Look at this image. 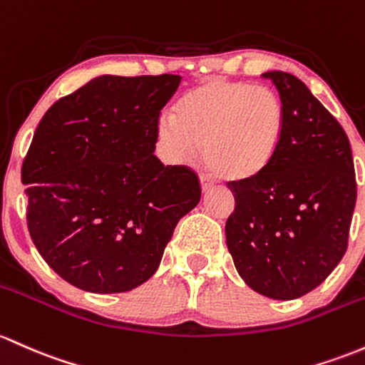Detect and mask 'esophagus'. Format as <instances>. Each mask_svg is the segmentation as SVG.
<instances>
[{
	"label": "esophagus",
	"mask_w": 365,
	"mask_h": 365,
	"mask_svg": "<svg viewBox=\"0 0 365 365\" xmlns=\"http://www.w3.org/2000/svg\"><path fill=\"white\" fill-rule=\"evenodd\" d=\"M201 189H202V192H207V190H211L215 187V180L211 178L210 175H201Z\"/></svg>",
	"instance_id": "obj_1"
}]
</instances>
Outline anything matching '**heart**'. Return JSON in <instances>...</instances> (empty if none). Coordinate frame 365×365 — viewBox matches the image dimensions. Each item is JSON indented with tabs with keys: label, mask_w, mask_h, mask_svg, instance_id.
Masks as SVG:
<instances>
[{
	"label": "heart",
	"mask_w": 365,
	"mask_h": 365,
	"mask_svg": "<svg viewBox=\"0 0 365 365\" xmlns=\"http://www.w3.org/2000/svg\"><path fill=\"white\" fill-rule=\"evenodd\" d=\"M286 126L282 100L267 86L206 79L158 121L159 142L175 161L195 158L228 182H255L274 164Z\"/></svg>",
	"instance_id": "b5f03b06"
}]
</instances>
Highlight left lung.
<instances>
[{
	"instance_id": "obj_1",
	"label": "left lung",
	"mask_w": 365,
	"mask_h": 365,
	"mask_svg": "<svg viewBox=\"0 0 365 365\" xmlns=\"http://www.w3.org/2000/svg\"><path fill=\"white\" fill-rule=\"evenodd\" d=\"M279 90L286 126L270 170L228 183L235 199L227 247L244 282L274 299H296L341 262L357 201L354 158L341 124L289 72L262 74Z\"/></svg>"
}]
</instances>
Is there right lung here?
<instances>
[{
	"label": "right lung",
	"instance_id": "add662e5",
	"mask_svg": "<svg viewBox=\"0 0 365 365\" xmlns=\"http://www.w3.org/2000/svg\"><path fill=\"white\" fill-rule=\"evenodd\" d=\"M182 78L103 74L57 100L22 164L27 227L63 280L126 293L149 280L176 223L201 201L197 175L154 155L161 109Z\"/></svg>",
	"mask_w": 365,
	"mask_h": 365
}]
</instances>
